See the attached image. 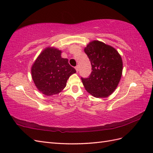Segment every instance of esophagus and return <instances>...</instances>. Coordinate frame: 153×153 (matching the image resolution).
<instances>
[{
	"instance_id": "34e87169",
	"label": "esophagus",
	"mask_w": 153,
	"mask_h": 153,
	"mask_svg": "<svg viewBox=\"0 0 153 153\" xmlns=\"http://www.w3.org/2000/svg\"><path fill=\"white\" fill-rule=\"evenodd\" d=\"M75 69L76 70V71H77V72H78V71H79V66H76V67H75Z\"/></svg>"
}]
</instances>
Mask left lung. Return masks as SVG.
Listing matches in <instances>:
<instances>
[{
	"label": "left lung",
	"instance_id": "1",
	"mask_svg": "<svg viewBox=\"0 0 153 153\" xmlns=\"http://www.w3.org/2000/svg\"><path fill=\"white\" fill-rule=\"evenodd\" d=\"M92 66L88 78H82L85 89L97 98L112 94L121 79L122 57L114 48L99 41H92L84 48Z\"/></svg>",
	"mask_w": 153,
	"mask_h": 153
}]
</instances>
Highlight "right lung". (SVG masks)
<instances>
[{"instance_id":"right-lung-1","label":"right lung","mask_w":153,"mask_h":153,"mask_svg":"<svg viewBox=\"0 0 153 153\" xmlns=\"http://www.w3.org/2000/svg\"><path fill=\"white\" fill-rule=\"evenodd\" d=\"M62 51L53 47L45 48L31 66V77L37 89L47 96L57 95L66 86L70 76L76 72L61 57Z\"/></svg>"}]
</instances>
